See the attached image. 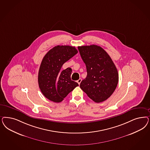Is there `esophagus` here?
<instances>
[{"mask_svg":"<svg viewBox=\"0 0 150 150\" xmlns=\"http://www.w3.org/2000/svg\"><path fill=\"white\" fill-rule=\"evenodd\" d=\"M81 81H82V79H81V78H79V79L77 81L79 85L80 84V83L81 82Z\"/></svg>","mask_w":150,"mask_h":150,"instance_id":"obj_1","label":"esophagus"}]
</instances>
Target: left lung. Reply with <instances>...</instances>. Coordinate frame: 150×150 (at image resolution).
I'll use <instances>...</instances> for the list:
<instances>
[{"label":"left lung","mask_w":150,"mask_h":150,"mask_svg":"<svg viewBox=\"0 0 150 150\" xmlns=\"http://www.w3.org/2000/svg\"><path fill=\"white\" fill-rule=\"evenodd\" d=\"M78 50L86 64L87 76L80 87L96 103L106 100L116 89L119 74L109 55L96 45L78 46Z\"/></svg>","instance_id":"1"}]
</instances>
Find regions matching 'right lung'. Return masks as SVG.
Here are the masks:
<instances>
[{"label": "right lung", "mask_w": 150, "mask_h": 150, "mask_svg": "<svg viewBox=\"0 0 150 150\" xmlns=\"http://www.w3.org/2000/svg\"><path fill=\"white\" fill-rule=\"evenodd\" d=\"M78 53L75 47L58 45L45 54L39 68V88L50 100L59 103L76 87L71 78L72 69L61 70L64 63Z\"/></svg>", "instance_id": "right-lung-1"}]
</instances>
